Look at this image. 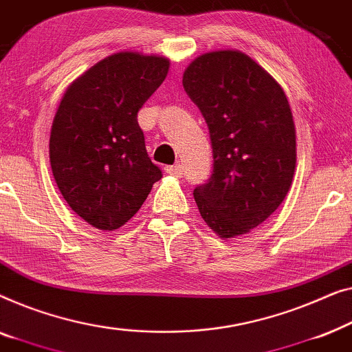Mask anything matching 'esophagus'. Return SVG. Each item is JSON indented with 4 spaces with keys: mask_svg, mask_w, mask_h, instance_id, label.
Wrapping results in <instances>:
<instances>
[{
    "mask_svg": "<svg viewBox=\"0 0 352 352\" xmlns=\"http://www.w3.org/2000/svg\"><path fill=\"white\" fill-rule=\"evenodd\" d=\"M169 175H175V177H182L183 175V166L182 164H174V166H167L164 169Z\"/></svg>",
    "mask_w": 352,
    "mask_h": 352,
    "instance_id": "34e87169",
    "label": "esophagus"
}]
</instances>
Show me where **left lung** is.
<instances>
[{
  "mask_svg": "<svg viewBox=\"0 0 352 352\" xmlns=\"http://www.w3.org/2000/svg\"><path fill=\"white\" fill-rule=\"evenodd\" d=\"M183 87L210 133L214 170L195 188L201 217L223 239L263 223L290 190L296 137L284 89L234 49L206 52L183 73Z\"/></svg>",
  "mask_w": 352,
  "mask_h": 352,
  "instance_id": "left-lung-1",
  "label": "left lung"
}]
</instances>
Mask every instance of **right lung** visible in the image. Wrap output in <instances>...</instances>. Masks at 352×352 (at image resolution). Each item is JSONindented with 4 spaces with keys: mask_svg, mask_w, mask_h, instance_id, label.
Segmentation results:
<instances>
[{
    "mask_svg": "<svg viewBox=\"0 0 352 352\" xmlns=\"http://www.w3.org/2000/svg\"><path fill=\"white\" fill-rule=\"evenodd\" d=\"M169 67L162 56L116 52L63 94L49 138L52 175L72 210L97 230L126 225L162 177L148 157L137 113Z\"/></svg>",
    "mask_w": 352,
    "mask_h": 352,
    "instance_id": "add662e5",
    "label": "right lung"
}]
</instances>
